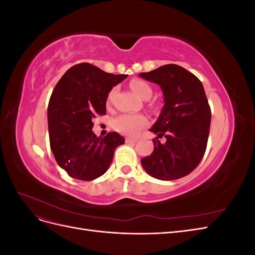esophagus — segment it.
<instances>
[{
    "label": "esophagus",
    "instance_id": "34e87169",
    "mask_svg": "<svg viewBox=\"0 0 255 255\" xmlns=\"http://www.w3.org/2000/svg\"><path fill=\"white\" fill-rule=\"evenodd\" d=\"M137 141V138H132V137H127L126 138V142H136Z\"/></svg>",
    "mask_w": 255,
    "mask_h": 255
}]
</instances>
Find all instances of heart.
<instances>
[{
    "instance_id": "1",
    "label": "heart",
    "mask_w": 255,
    "mask_h": 255,
    "mask_svg": "<svg viewBox=\"0 0 255 255\" xmlns=\"http://www.w3.org/2000/svg\"><path fill=\"white\" fill-rule=\"evenodd\" d=\"M129 87L143 100H149L152 97L153 89L149 83L141 79H133L129 82ZM116 92V88H113L109 94V101L111 102ZM153 110L156 109V104H150ZM148 125V120L143 115L140 114H123L115 120L114 127L120 133L127 135H136L139 130Z\"/></svg>"
}]
</instances>
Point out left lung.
<instances>
[{
	"label": "left lung",
	"instance_id": "left-lung-1",
	"mask_svg": "<svg viewBox=\"0 0 255 255\" xmlns=\"http://www.w3.org/2000/svg\"><path fill=\"white\" fill-rule=\"evenodd\" d=\"M139 75L159 85L165 102L150 128L157 134L154 150L141 159V165L155 179H181L200 164L206 150L212 113L203 85L196 75L173 64ZM163 135L166 142L161 144L158 138Z\"/></svg>",
	"mask_w": 255,
	"mask_h": 255
}]
</instances>
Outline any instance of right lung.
<instances>
[{
	"instance_id": "right-lung-1",
	"label": "right lung",
	"mask_w": 255,
	"mask_h": 255,
	"mask_svg": "<svg viewBox=\"0 0 255 255\" xmlns=\"http://www.w3.org/2000/svg\"><path fill=\"white\" fill-rule=\"evenodd\" d=\"M127 74H112L82 63L71 67L54 88L48 106L51 150L73 179L92 181L109 169L116 148L125 143L117 132L97 137L94 118L106 114V100Z\"/></svg>"
}]
</instances>
